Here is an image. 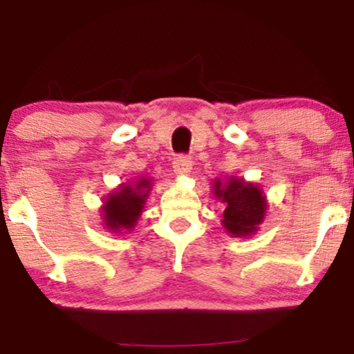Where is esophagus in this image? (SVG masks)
Listing matches in <instances>:
<instances>
[{"mask_svg": "<svg viewBox=\"0 0 354 354\" xmlns=\"http://www.w3.org/2000/svg\"><path fill=\"white\" fill-rule=\"evenodd\" d=\"M191 168H193V163H191L188 156H183V154H180V156L174 158L173 171L176 176H186V174H189Z\"/></svg>", "mask_w": 354, "mask_h": 354, "instance_id": "obj_1", "label": "esophagus"}]
</instances>
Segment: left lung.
<instances>
[{
	"instance_id": "1",
	"label": "left lung",
	"mask_w": 354,
	"mask_h": 354,
	"mask_svg": "<svg viewBox=\"0 0 354 354\" xmlns=\"http://www.w3.org/2000/svg\"><path fill=\"white\" fill-rule=\"evenodd\" d=\"M213 196L225 205L221 225L231 236H251L265 221L268 200L259 185L238 176L214 178Z\"/></svg>"
}]
</instances>
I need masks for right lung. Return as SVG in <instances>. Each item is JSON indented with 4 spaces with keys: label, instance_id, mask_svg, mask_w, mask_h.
<instances>
[{
    "label": "right lung",
    "instance_id": "right-lung-1",
    "mask_svg": "<svg viewBox=\"0 0 354 354\" xmlns=\"http://www.w3.org/2000/svg\"><path fill=\"white\" fill-rule=\"evenodd\" d=\"M153 188L151 178L140 176L135 181L121 183L103 200L100 216L109 233H129L135 230L138 219L145 211L146 200Z\"/></svg>",
    "mask_w": 354,
    "mask_h": 354
}]
</instances>
